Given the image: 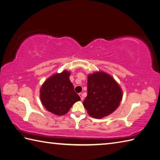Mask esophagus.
Wrapping results in <instances>:
<instances>
[{
	"instance_id": "1",
	"label": "esophagus",
	"mask_w": 160,
	"mask_h": 160,
	"mask_svg": "<svg viewBox=\"0 0 160 160\" xmlns=\"http://www.w3.org/2000/svg\"><path fill=\"white\" fill-rule=\"evenodd\" d=\"M79 96H80V98H81V100H84V97H83V95H82V93H79Z\"/></svg>"
}]
</instances>
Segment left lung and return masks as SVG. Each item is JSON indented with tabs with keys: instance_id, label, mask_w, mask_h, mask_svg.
<instances>
[{
	"instance_id": "1",
	"label": "left lung",
	"mask_w": 160,
	"mask_h": 160,
	"mask_svg": "<svg viewBox=\"0 0 160 160\" xmlns=\"http://www.w3.org/2000/svg\"><path fill=\"white\" fill-rule=\"evenodd\" d=\"M87 92L83 105L88 114L95 118H102L113 113L123 96L114 78L102 71L88 75Z\"/></svg>"
}]
</instances>
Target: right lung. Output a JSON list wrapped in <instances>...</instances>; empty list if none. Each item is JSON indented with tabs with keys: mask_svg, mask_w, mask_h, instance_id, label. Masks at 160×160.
Instances as JSON below:
<instances>
[{
	"mask_svg": "<svg viewBox=\"0 0 160 160\" xmlns=\"http://www.w3.org/2000/svg\"><path fill=\"white\" fill-rule=\"evenodd\" d=\"M71 73L64 70L47 78L40 90V98L46 109L56 115L68 113L72 105L80 100L75 92L69 76Z\"/></svg>",
	"mask_w": 160,
	"mask_h": 160,
	"instance_id": "obj_1",
	"label": "right lung"
}]
</instances>
